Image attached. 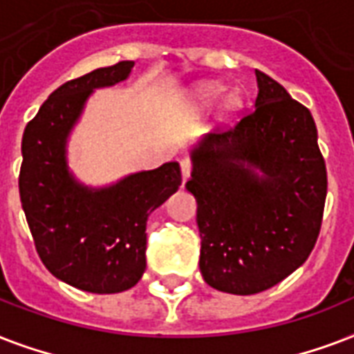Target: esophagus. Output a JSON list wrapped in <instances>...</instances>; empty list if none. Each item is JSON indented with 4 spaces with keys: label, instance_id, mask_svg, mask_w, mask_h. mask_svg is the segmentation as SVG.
<instances>
[{
    "label": "esophagus",
    "instance_id": "obj_1",
    "mask_svg": "<svg viewBox=\"0 0 354 354\" xmlns=\"http://www.w3.org/2000/svg\"><path fill=\"white\" fill-rule=\"evenodd\" d=\"M180 171H183V180L190 179V174H192V160H190V158H183V160H180Z\"/></svg>",
    "mask_w": 354,
    "mask_h": 354
}]
</instances>
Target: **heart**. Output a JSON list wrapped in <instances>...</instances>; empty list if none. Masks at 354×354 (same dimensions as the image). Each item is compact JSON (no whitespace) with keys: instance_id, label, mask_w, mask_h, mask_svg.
I'll return each instance as SVG.
<instances>
[{"instance_id":"b5f03b06","label":"heart","mask_w":354,"mask_h":354,"mask_svg":"<svg viewBox=\"0 0 354 354\" xmlns=\"http://www.w3.org/2000/svg\"><path fill=\"white\" fill-rule=\"evenodd\" d=\"M223 94V86L220 83H201L197 84L196 88L192 90L190 100L192 105L196 106L197 111H205L208 106L212 105L220 95ZM240 95L238 94H229L225 97V111L227 112H236L240 109Z\"/></svg>"}]
</instances>
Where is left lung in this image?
Instances as JSON below:
<instances>
[{
  "label": "left lung",
  "mask_w": 354,
  "mask_h": 354,
  "mask_svg": "<svg viewBox=\"0 0 354 354\" xmlns=\"http://www.w3.org/2000/svg\"><path fill=\"white\" fill-rule=\"evenodd\" d=\"M253 111L190 151L199 270L208 286L251 295L275 286L316 245L327 168L310 111L260 70Z\"/></svg>",
  "instance_id": "1"
}]
</instances>
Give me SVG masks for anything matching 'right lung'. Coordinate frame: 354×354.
<instances>
[{"instance_id":"1","label":"right lung","mask_w":354,"mask_h":354,"mask_svg":"<svg viewBox=\"0 0 354 354\" xmlns=\"http://www.w3.org/2000/svg\"><path fill=\"white\" fill-rule=\"evenodd\" d=\"M133 66L122 60L59 86L21 138L18 185L38 257L51 275L92 294H118L142 279L147 218L183 180L179 162H166L90 188L68 168V136L90 94L125 81Z\"/></svg>"}]
</instances>
